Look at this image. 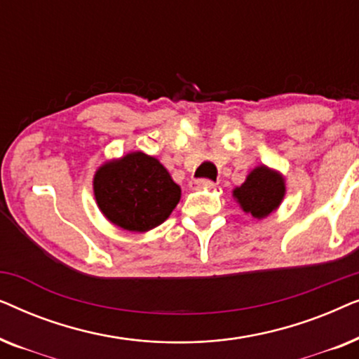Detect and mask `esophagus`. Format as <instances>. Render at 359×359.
<instances>
[{"instance_id":"34e87169","label":"esophagus","mask_w":359,"mask_h":359,"mask_svg":"<svg viewBox=\"0 0 359 359\" xmlns=\"http://www.w3.org/2000/svg\"><path fill=\"white\" fill-rule=\"evenodd\" d=\"M214 186L215 184L209 180H194V181H191V183H189L191 189H212Z\"/></svg>"}]
</instances>
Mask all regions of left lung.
Instances as JSON below:
<instances>
[{
	"mask_svg": "<svg viewBox=\"0 0 359 359\" xmlns=\"http://www.w3.org/2000/svg\"><path fill=\"white\" fill-rule=\"evenodd\" d=\"M286 194V184L281 173L268 166H257L247 176L245 183L233 189V198L237 199L247 214L255 219L268 217L281 204Z\"/></svg>",
	"mask_w": 359,
	"mask_h": 359,
	"instance_id": "8db88e82",
	"label": "left lung"
}]
</instances>
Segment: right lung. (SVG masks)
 I'll list each match as a JSON object with an SVG mask.
<instances>
[{"mask_svg": "<svg viewBox=\"0 0 359 359\" xmlns=\"http://www.w3.org/2000/svg\"><path fill=\"white\" fill-rule=\"evenodd\" d=\"M93 189L97 208L117 227L149 232L180 203L181 188L154 156L132 151L97 168Z\"/></svg>", "mask_w": 359, "mask_h": 359, "instance_id": "add662e5", "label": "right lung"}]
</instances>
